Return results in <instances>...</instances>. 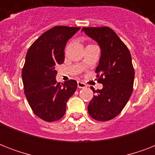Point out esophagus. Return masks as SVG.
<instances>
[{"label": "esophagus", "mask_w": 155, "mask_h": 155, "mask_svg": "<svg viewBox=\"0 0 155 155\" xmlns=\"http://www.w3.org/2000/svg\"><path fill=\"white\" fill-rule=\"evenodd\" d=\"M77 85H78V87H79V88H84V87H87V85L85 84L84 83L80 82V81H78Z\"/></svg>", "instance_id": "34e87169"}]
</instances>
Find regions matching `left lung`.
<instances>
[{"label": "left lung", "instance_id": "1", "mask_svg": "<svg viewBox=\"0 0 155 155\" xmlns=\"http://www.w3.org/2000/svg\"><path fill=\"white\" fill-rule=\"evenodd\" d=\"M95 40L101 48L96 69L103 88L91 87L93 97L87 110L93 119L106 121L122 111L133 92L134 69L130 51L117 35L108 27H84L81 30Z\"/></svg>", "mask_w": 155, "mask_h": 155}]
</instances>
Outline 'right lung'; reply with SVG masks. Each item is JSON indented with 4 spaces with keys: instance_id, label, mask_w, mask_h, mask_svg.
I'll return each instance as SVG.
<instances>
[{
    "instance_id": "obj_1",
    "label": "right lung",
    "mask_w": 155,
    "mask_h": 155,
    "mask_svg": "<svg viewBox=\"0 0 155 155\" xmlns=\"http://www.w3.org/2000/svg\"><path fill=\"white\" fill-rule=\"evenodd\" d=\"M80 27L54 26L42 34L28 50L21 76L25 95L36 116L46 121L59 120L77 88L74 80L56 81L55 66L64 61L68 40Z\"/></svg>"
}]
</instances>
